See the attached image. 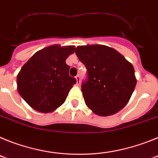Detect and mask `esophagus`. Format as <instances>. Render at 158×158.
Here are the masks:
<instances>
[{
    "mask_svg": "<svg viewBox=\"0 0 158 158\" xmlns=\"http://www.w3.org/2000/svg\"><path fill=\"white\" fill-rule=\"evenodd\" d=\"M75 78H76V81H77V85H80V84H81L80 76H79V75H77Z\"/></svg>",
    "mask_w": 158,
    "mask_h": 158,
    "instance_id": "1",
    "label": "esophagus"
}]
</instances>
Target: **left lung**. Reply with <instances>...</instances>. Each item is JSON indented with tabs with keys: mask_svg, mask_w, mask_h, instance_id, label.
Returning <instances> with one entry per match:
<instances>
[{
	"mask_svg": "<svg viewBox=\"0 0 158 158\" xmlns=\"http://www.w3.org/2000/svg\"><path fill=\"white\" fill-rule=\"evenodd\" d=\"M75 52L87 69L88 80L81 85L87 107L100 116L123 109L137 83L132 64L107 46H78Z\"/></svg>",
	"mask_w": 158,
	"mask_h": 158,
	"instance_id": "obj_1",
	"label": "left lung"
}]
</instances>
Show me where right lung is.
Instances as JSON below:
<instances>
[{
  "label": "right lung",
  "instance_id": "1",
  "mask_svg": "<svg viewBox=\"0 0 158 158\" xmlns=\"http://www.w3.org/2000/svg\"><path fill=\"white\" fill-rule=\"evenodd\" d=\"M74 51V46L54 44L35 53L22 66L16 78L17 90L31 108L52 112L65 101L76 84L65 60Z\"/></svg>",
  "mask_w": 158,
  "mask_h": 158
}]
</instances>
